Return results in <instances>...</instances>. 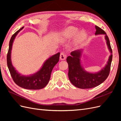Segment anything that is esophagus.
<instances>
[{"label": "esophagus", "mask_w": 121, "mask_h": 121, "mask_svg": "<svg viewBox=\"0 0 121 121\" xmlns=\"http://www.w3.org/2000/svg\"><path fill=\"white\" fill-rule=\"evenodd\" d=\"M66 55L65 54V53L64 52H62L60 53V60H65L66 58Z\"/></svg>", "instance_id": "esophagus-1"}]
</instances>
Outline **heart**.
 Listing matches in <instances>:
<instances>
[{"label": "heart", "mask_w": 121, "mask_h": 121, "mask_svg": "<svg viewBox=\"0 0 121 121\" xmlns=\"http://www.w3.org/2000/svg\"><path fill=\"white\" fill-rule=\"evenodd\" d=\"M79 32L78 28L75 27H69L61 33V37L64 40H69L74 38L75 35V43L76 45H80L86 39L87 35L84 31Z\"/></svg>", "instance_id": "b5f03b06"}]
</instances>
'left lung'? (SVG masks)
<instances>
[{
  "label": "left lung",
  "instance_id": "1",
  "mask_svg": "<svg viewBox=\"0 0 121 121\" xmlns=\"http://www.w3.org/2000/svg\"><path fill=\"white\" fill-rule=\"evenodd\" d=\"M95 35H105V39L111 54L109 57L107 64L104 68L97 73H92L86 71L81 65L80 58L82 50H75L71 53V56L67 58L69 66V78L73 85L79 88L89 89L99 85L107 79L110 72L112 58L110 42L104 31L97 26H95Z\"/></svg>",
  "mask_w": 121,
  "mask_h": 121
}]
</instances>
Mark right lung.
<instances>
[{"label":"right lung","mask_w":121,"mask_h":121,"mask_svg":"<svg viewBox=\"0 0 121 121\" xmlns=\"http://www.w3.org/2000/svg\"><path fill=\"white\" fill-rule=\"evenodd\" d=\"M24 27L20 29L13 34L9 43V49L7 54V64L11 76L17 85L25 89L30 90H38L43 88L48 84L53 67L60 59V53L58 52L48 58L44 63L42 68L35 74L24 76L18 73L13 67L11 60V50L13 43L16 36L22 30Z\"/></svg>","instance_id":"1"}]
</instances>
